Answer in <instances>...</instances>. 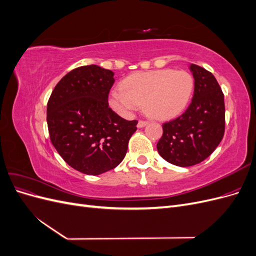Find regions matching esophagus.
<instances>
[{
	"mask_svg": "<svg viewBox=\"0 0 256 256\" xmlns=\"http://www.w3.org/2000/svg\"><path fill=\"white\" fill-rule=\"evenodd\" d=\"M147 124H148V122L147 120H138V128H143V127H145Z\"/></svg>",
	"mask_w": 256,
	"mask_h": 256,
	"instance_id": "1",
	"label": "esophagus"
}]
</instances>
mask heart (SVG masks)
<instances>
[{"label": "heart", "instance_id": "heart-1", "mask_svg": "<svg viewBox=\"0 0 256 256\" xmlns=\"http://www.w3.org/2000/svg\"><path fill=\"white\" fill-rule=\"evenodd\" d=\"M194 80L184 70L173 69L136 72L122 82V88H114L109 102L120 115L129 116L138 106L157 120H166L182 112L192 96Z\"/></svg>", "mask_w": 256, "mask_h": 256}]
</instances>
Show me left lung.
Instances as JSON below:
<instances>
[{
    "instance_id": "obj_1",
    "label": "left lung",
    "mask_w": 256,
    "mask_h": 256,
    "mask_svg": "<svg viewBox=\"0 0 256 256\" xmlns=\"http://www.w3.org/2000/svg\"><path fill=\"white\" fill-rule=\"evenodd\" d=\"M194 94L188 109L162 125L157 144L160 156L177 166L200 164L216 148L226 128L224 96L212 72L191 64Z\"/></svg>"
}]
</instances>
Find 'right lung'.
<instances>
[{
    "instance_id": "obj_1",
    "label": "right lung",
    "mask_w": 256,
    "mask_h": 256,
    "mask_svg": "<svg viewBox=\"0 0 256 256\" xmlns=\"http://www.w3.org/2000/svg\"><path fill=\"white\" fill-rule=\"evenodd\" d=\"M114 72L97 65L69 72L54 88L47 104L50 140L76 171L99 175L125 158L138 120H126L108 102Z\"/></svg>"
}]
</instances>
